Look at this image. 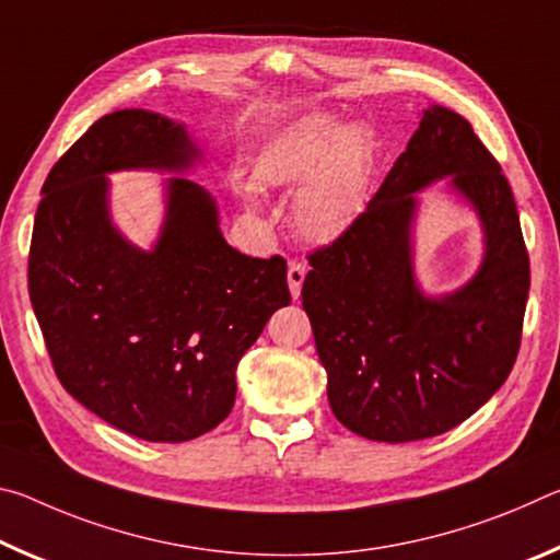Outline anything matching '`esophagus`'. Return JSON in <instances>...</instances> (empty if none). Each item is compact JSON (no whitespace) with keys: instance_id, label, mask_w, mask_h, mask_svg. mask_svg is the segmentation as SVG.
I'll return each mask as SVG.
<instances>
[{"instance_id":"obj_1","label":"esophagus","mask_w":560,"mask_h":560,"mask_svg":"<svg viewBox=\"0 0 560 560\" xmlns=\"http://www.w3.org/2000/svg\"><path fill=\"white\" fill-rule=\"evenodd\" d=\"M287 277H289V291H291V296L299 299L301 287H303V279H306V264L291 261Z\"/></svg>"}]
</instances>
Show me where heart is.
Instances as JSON below:
<instances>
[{"label":"heart","instance_id":"b5f03b06","mask_svg":"<svg viewBox=\"0 0 560 560\" xmlns=\"http://www.w3.org/2000/svg\"><path fill=\"white\" fill-rule=\"evenodd\" d=\"M375 170L373 138L328 113L291 122L257 158L254 175L267 187H296L293 224L311 242H336L363 214Z\"/></svg>","mask_w":560,"mask_h":560}]
</instances>
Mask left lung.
I'll list each match as a JSON object with an SVG mask.
<instances>
[{"instance_id": "1", "label": "left lung", "mask_w": 560, "mask_h": 560, "mask_svg": "<svg viewBox=\"0 0 560 560\" xmlns=\"http://www.w3.org/2000/svg\"><path fill=\"white\" fill-rule=\"evenodd\" d=\"M440 178L480 217L486 257L440 298L413 277L419 196ZM303 308L328 373L330 410L375 442H415L467 420L514 368L528 299V252L514 192L459 113L422 110L358 222L308 257Z\"/></svg>"}]
</instances>
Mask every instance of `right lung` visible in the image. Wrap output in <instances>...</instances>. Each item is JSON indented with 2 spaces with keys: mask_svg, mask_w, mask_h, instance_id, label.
<instances>
[{
  "mask_svg": "<svg viewBox=\"0 0 560 560\" xmlns=\"http://www.w3.org/2000/svg\"><path fill=\"white\" fill-rule=\"evenodd\" d=\"M205 153L160 113H108L42 187L30 296L61 385L113 428L187 442L232 412L236 365L289 306L287 261L226 244L214 197L187 175ZM155 168L166 217L153 250L112 224L110 172Z\"/></svg>",
  "mask_w": 560,
  "mask_h": 560,
  "instance_id": "1",
  "label": "right lung"
}]
</instances>
